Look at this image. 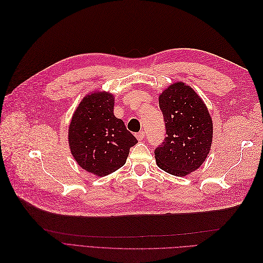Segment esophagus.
<instances>
[{
    "mask_svg": "<svg viewBox=\"0 0 263 263\" xmlns=\"http://www.w3.org/2000/svg\"><path fill=\"white\" fill-rule=\"evenodd\" d=\"M136 137H137L138 140L144 139V138H145V133H144V130H141V132H139V133H137V134H136Z\"/></svg>",
    "mask_w": 263,
    "mask_h": 263,
    "instance_id": "1",
    "label": "esophagus"
}]
</instances>
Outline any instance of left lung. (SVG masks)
I'll return each mask as SVG.
<instances>
[{"label":"left lung","mask_w":263,"mask_h":263,"mask_svg":"<svg viewBox=\"0 0 263 263\" xmlns=\"http://www.w3.org/2000/svg\"><path fill=\"white\" fill-rule=\"evenodd\" d=\"M165 124L164 141L155 150L160 169L184 177L200 168L210 154L213 122L209 109L192 87L176 82L159 97Z\"/></svg>","instance_id":"left-lung-1"}]
</instances>
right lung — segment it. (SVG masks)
<instances>
[{
	"instance_id": "add662e5",
	"label": "right lung",
	"mask_w": 263,
	"mask_h": 263,
	"mask_svg": "<svg viewBox=\"0 0 263 263\" xmlns=\"http://www.w3.org/2000/svg\"><path fill=\"white\" fill-rule=\"evenodd\" d=\"M114 97L93 92L80 102L69 125V147L85 171L108 176L126 163L129 149L138 142L114 115Z\"/></svg>"
}]
</instances>
